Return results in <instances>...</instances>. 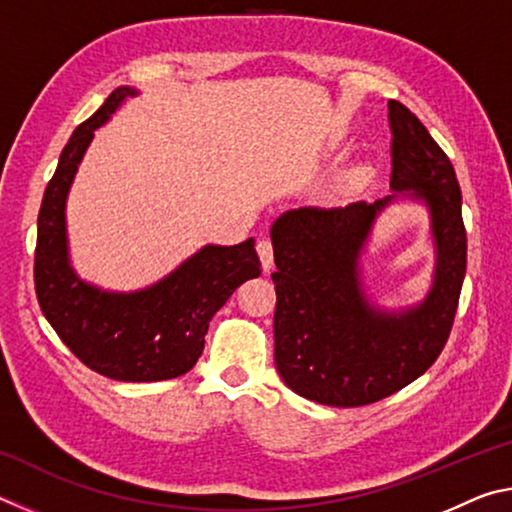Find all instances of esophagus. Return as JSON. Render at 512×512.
<instances>
[{
    "label": "esophagus",
    "mask_w": 512,
    "mask_h": 512,
    "mask_svg": "<svg viewBox=\"0 0 512 512\" xmlns=\"http://www.w3.org/2000/svg\"><path fill=\"white\" fill-rule=\"evenodd\" d=\"M257 255H259V262H262V268L268 273L273 268V244L271 239H262L257 244Z\"/></svg>",
    "instance_id": "34e87169"
}]
</instances>
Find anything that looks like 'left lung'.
I'll return each instance as SVG.
<instances>
[{
    "mask_svg": "<svg viewBox=\"0 0 512 512\" xmlns=\"http://www.w3.org/2000/svg\"><path fill=\"white\" fill-rule=\"evenodd\" d=\"M388 119L391 196L332 210L298 207L271 225L275 368L293 393L341 409L384 400L427 372L452 332L465 277L467 237L452 162L400 101H388ZM397 200L428 207L437 264L418 306L388 312L362 287L360 255L376 216Z\"/></svg>",
    "mask_w": 512,
    "mask_h": 512,
    "instance_id": "left-lung-1",
    "label": "left lung"
}]
</instances>
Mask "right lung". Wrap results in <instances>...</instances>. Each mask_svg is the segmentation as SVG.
I'll use <instances>...</instances> for the list:
<instances>
[{
	"mask_svg": "<svg viewBox=\"0 0 512 512\" xmlns=\"http://www.w3.org/2000/svg\"><path fill=\"white\" fill-rule=\"evenodd\" d=\"M137 94L121 85L69 137L42 196L33 271L42 314L85 366L117 381H162L196 366L212 316L262 268L250 237L237 246L207 244L137 291L101 289L74 271L65 214L69 189L94 131Z\"/></svg>",
	"mask_w": 512,
	"mask_h": 512,
	"instance_id": "add662e5",
	"label": "right lung"
}]
</instances>
